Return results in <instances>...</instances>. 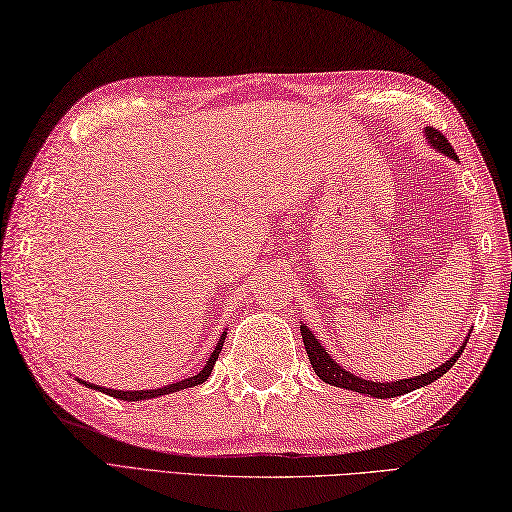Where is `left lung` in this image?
<instances>
[{"label":"left lung","mask_w":512,"mask_h":512,"mask_svg":"<svg viewBox=\"0 0 512 512\" xmlns=\"http://www.w3.org/2000/svg\"><path fill=\"white\" fill-rule=\"evenodd\" d=\"M423 134H426V139H428V143H430V147L434 149V152H439V154H443L447 158L460 162L456 152L452 149V145L447 143V139H445L441 132H436L432 128H426V132H423ZM299 330H302V339H304V347H306V354H308L310 365H313L315 373L323 382L332 384V386H339V389H345V391H356V393H363L367 397H376V400H386V397L406 395L410 391L421 389V386L432 384L436 378H441L443 373H447V371L454 367V363L460 358V354H463L465 345L469 341V334H471L469 332L465 336L463 345L458 347L452 358H447L445 363H441L439 367H434L428 373H421V376H413V378H402V380H395V382H378V380L373 382V380H365V378L356 376V373L347 371L345 367H341L339 363H336V358H332L328 354L326 347L321 345V341L313 334V330L306 326V323H302V326H299Z\"/></svg>","instance_id":"8db88e82"}]
</instances>
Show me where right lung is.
Instances as JSON below:
<instances>
[{"label": "right lung", "instance_id": "1", "mask_svg": "<svg viewBox=\"0 0 512 512\" xmlns=\"http://www.w3.org/2000/svg\"><path fill=\"white\" fill-rule=\"evenodd\" d=\"M226 334H228V332H223V334L219 336V341H217V345H215V350H213V354H210V358L206 360V365L202 367V371L195 373V376H191V378H184V380H180V382H173V384H167V386H160V389H145V391H117V389H106V386H99V384H91V382L80 380V378H76V380H78L80 384H84V386H89V389H93V391H102V393H106V395H110V397H117V400H123V402L154 400V397H162V395L176 393V391H182V389H191V386L202 384V382H206V380L210 378V371H213V367H215V363H217V358H219V354H221V350H223V343H226Z\"/></svg>", "mask_w": 512, "mask_h": 512}]
</instances>
